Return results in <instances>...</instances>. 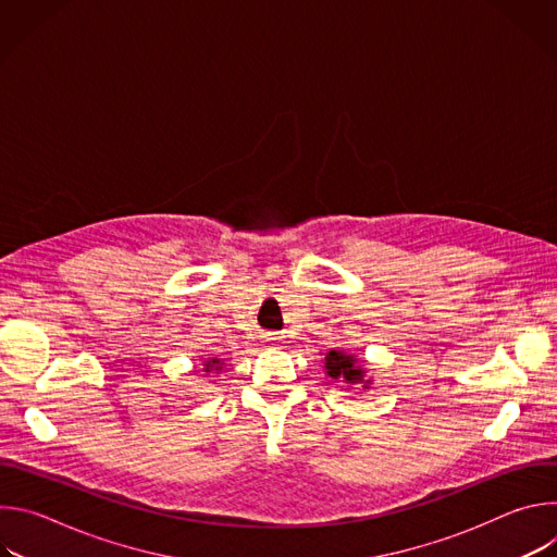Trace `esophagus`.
<instances>
[{"instance_id": "esophagus-1", "label": "esophagus", "mask_w": 557, "mask_h": 557, "mask_svg": "<svg viewBox=\"0 0 557 557\" xmlns=\"http://www.w3.org/2000/svg\"><path fill=\"white\" fill-rule=\"evenodd\" d=\"M271 342H275V337H271Z\"/></svg>"}]
</instances>
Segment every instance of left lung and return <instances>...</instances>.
Instances as JSON below:
<instances>
[{"instance_id":"8db88e82","label":"left lung","mask_w":557,"mask_h":557,"mask_svg":"<svg viewBox=\"0 0 557 557\" xmlns=\"http://www.w3.org/2000/svg\"><path fill=\"white\" fill-rule=\"evenodd\" d=\"M324 361H326L329 376L344 379L348 383L363 381V370L359 368V363H357V359L352 355H346V352H339V350H331Z\"/></svg>"}]
</instances>
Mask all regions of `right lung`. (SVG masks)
<instances>
[{
	"label": "right lung",
	"mask_w": 557,
	"mask_h": 557,
	"mask_svg": "<svg viewBox=\"0 0 557 557\" xmlns=\"http://www.w3.org/2000/svg\"><path fill=\"white\" fill-rule=\"evenodd\" d=\"M218 372V370H222V366H220V359H211V361H207L205 363V372Z\"/></svg>",
	"instance_id": "add662e5"
}]
</instances>
